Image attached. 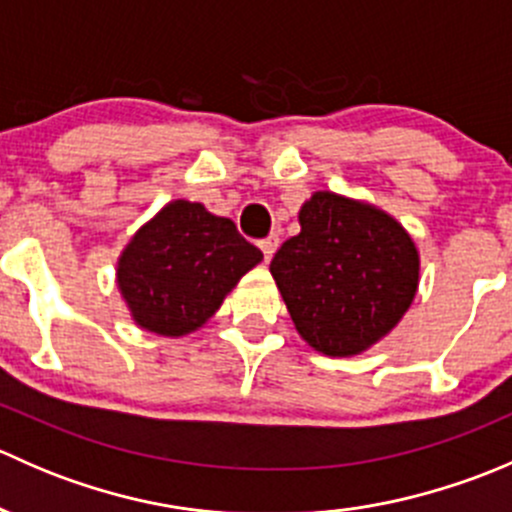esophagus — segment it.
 Listing matches in <instances>:
<instances>
[{
	"instance_id": "1",
	"label": "esophagus",
	"mask_w": 512,
	"mask_h": 512,
	"mask_svg": "<svg viewBox=\"0 0 512 512\" xmlns=\"http://www.w3.org/2000/svg\"><path fill=\"white\" fill-rule=\"evenodd\" d=\"M277 245H280V237L267 235L265 240H260V250L265 252V260H272V255L277 252Z\"/></svg>"
}]
</instances>
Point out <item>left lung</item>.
Masks as SVG:
<instances>
[{
  "label": "left lung",
  "instance_id": "obj_1",
  "mask_svg": "<svg viewBox=\"0 0 512 512\" xmlns=\"http://www.w3.org/2000/svg\"><path fill=\"white\" fill-rule=\"evenodd\" d=\"M299 225L270 262L294 327L322 354L364 352L414 302V242L386 213L334 193H314Z\"/></svg>",
  "mask_w": 512,
  "mask_h": 512
}]
</instances>
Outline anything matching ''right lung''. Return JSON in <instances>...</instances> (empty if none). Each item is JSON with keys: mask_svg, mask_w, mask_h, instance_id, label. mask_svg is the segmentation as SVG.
Wrapping results in <instances>:
<instances>
[{"mask_svg": "<svg viewBox=\"0 0 512 512\" xmlns=\"http://www.w3.org/2000/svg\"><path fill=\"white\" fill-rule=\"evenodd\" d=\"M262 252L232 220L175 200L143 225L118 262V287L148 332L183 337L208 322Z\"/></svg>", "mask_w": 512, "mask_h": 512, "instance_id": "add662e5", "label": "right lung"}]
</instances>
